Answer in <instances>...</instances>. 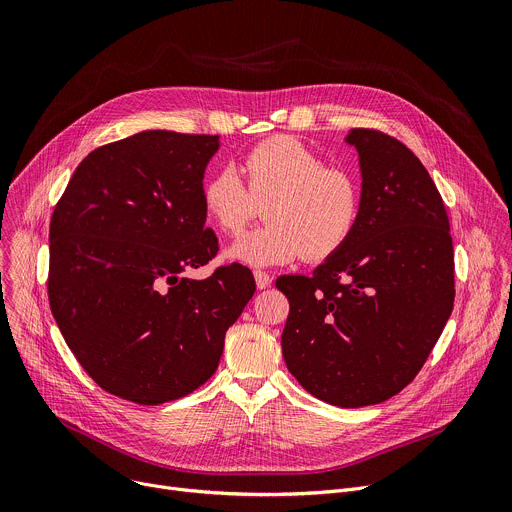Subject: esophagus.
I'll list each match as a JSON object with an SVG mask.
<instances>
[{
  "instance_id": "1",
  "label": "esophagus",
  "mask_w": 512,
  "mask_h": 512,
  "mask_svg": "<svg viewBox=\"0 0 512 512\" xmlns=\"http://www.w3.org/2000/svg\"><path fill=\"white\" fill-rule=\"evenodd\" d=\"M253 277H255V285H257V289H265V287H269V285H271V275H267L265 271H255V273H253Z\"/></svg>"
}]
</instances>
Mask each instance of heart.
Wrapping results in <instances>:
<instances>
[{
    "label": "heart",
    "instance_id": "obj_1",
    "mask_svg": "<svg viewBox=\"0 0 512 512\" xmlns=\"http://www.w3.org/2000/svg\"><path fill=\"white\" fill-rule=\"evenodd\" d=\"M249 188L235 166L212 172L202 184L208 221L225 235L243 229L255 202H267L261 229L241 235L229 259L251 267L291 263L300 257L324 259L352 233L360 188L352 172L324 166L322 158L296 137L261 141L243 158Z\"/></svg>",
    "mask_w": 512,
    "mask_h": 512
}]
</instances>
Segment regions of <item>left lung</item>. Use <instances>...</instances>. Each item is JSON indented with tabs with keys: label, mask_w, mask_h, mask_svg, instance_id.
<instances>
[{
	"label": "left lung",
	"mask_w": 512,
	"mask_h": 512,
	"mask_svg": "<svg viewBox=\"0 0 512 512\" xmlns=\"http://www.w3.org/2000/svg\"><path fill=\"white\" fill-rule=\"evenodd\" d=\"M344 141L360 166L348 239L308 275H281L287 371L330 405L383 403L405 389L454 308V245L444 200L417 156L375 129Z\"/></svg>",
	"instance_id": "1"
}]
</instances>
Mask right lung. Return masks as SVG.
<instances>
[{
	"instance_id": "obj_1",
	"label": "right lung",
	"mask_w": 512,
	"mask_h": 512,
	"mask_svg": "<svg viewBox=\"0 0 512 512\" xmlns=\"http://www.w3.org/2000/svg\"><path fill=\"white\" fill-rule=\"evenodd\" d=\"M218 135L152 129L91 152L50 221L52 316L89 377L139 405L204 385L225 334L255 294L253 273L186 269L218 251L204 229L202 180Z\"/></svg>"
}]
</instances>
